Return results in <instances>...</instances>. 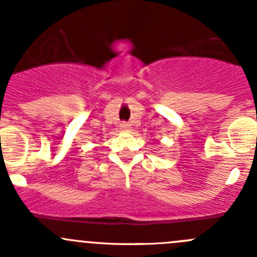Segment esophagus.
<instances>
[{"mask_svg":"<svg viewBox=\"0 0 257 257\" xmlns=\"http://www.w3.org/2000/svg\"><path fill=\"white\" fill-rule=\"evenodd\" d=\"M120 129L121 131H126L128 132L131 129V125L128 123H120Z\"/></svg>","mask_w":257,"mask_h":257,"instance_id":"34e87169","label":"esophagus"}]
</instances>
